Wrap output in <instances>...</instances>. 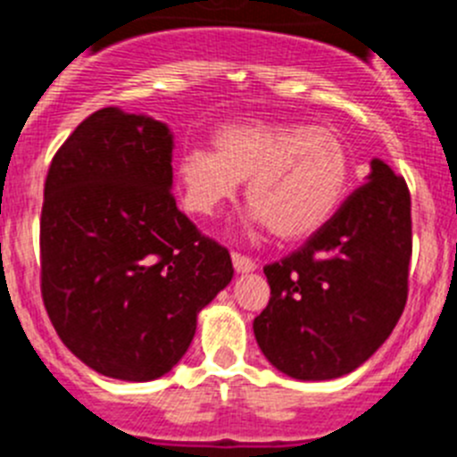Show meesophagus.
Segmentation results:
<instances>
[{
	"label": "esophagus",
	"instance_id": "1",
	"mask_svg": "<svg viewBox=\"0 0 457 457\" xmlns=\"http://www.w3.org/2000/svg\"><path fill=\"white\" fill-rule=\"evenodd\" d=\"M232 264L237 273H253V270L257 269V264H254L253 259L244 257V254L238 253H232Z\"/></svg>",
	"mask_w": 457,
	"mask_h": 457
}]
</instances>
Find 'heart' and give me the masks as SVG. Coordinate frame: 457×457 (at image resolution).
Segmentation results:
<instances>
[{
    "mask_svg": "<svg viewBox=\"0 0 457 457\" xmlns=\"http://www.w3.org/2000/svg\"><path fill=\"white\" fill-rule=\"evenodd\" d=\"M213 147H188L175 163L182 207L200 219L216 216L248 182L253 223L279 241H305L326 228L346 195L351 154L332 127L232 122L213 134Z\"/></svg>",
    "mask_w": 457,
    "mask_h": 457,
    "instance_id": "obj_1",
    "label": "heart"
}]
</instances>
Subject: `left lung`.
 I'll return each instance as SVG.
<instances>
[{
	"instance_id": "8db88e82",
	"label": "left lung",
	"mask_w": 457,
	"mask_h": 457,
	"mask_svg": "<svg viewBox=\"0 0 457 457\" xmlns=\"http://www.w3.org/2000/svg\"><path fill=\"white\" fill-rule=\"evenodd\" d=\"M412 219L405 179L380 159L326 228L266 266L259 348L295 380H335L387 341L408 300Z\"/></svg>"
}]
</instances>
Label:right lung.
I'll return each instance as SVG.
<instances>
[{
	"mask_svg": "<svg viewBox=\"0 0 457 457\" xmlns=\"http://www.w3.org/2000/svg\"><path fill=\"white\" fill-rule=\"evenodd\" d=\"M172 147L166 122L106 106L70 134L45 182V310L72 355L116 380L166 376L234 275L228 250L175 204Z\"/></svg>",
	"mask_w": 457,
	"mask_h": 457,
	"instance_id": "obj_1",
	"label": "right lung"
}]
</instances>
